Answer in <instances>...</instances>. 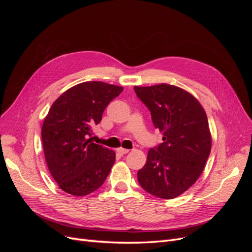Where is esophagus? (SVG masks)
<instances>
[{
    "label": "esophagus",
    "instance_id": "obj_1",
    "mask_svg": "<svg viewBox=\"0 0 252 252\" xmlns=\"http://www.w3.org/2000/svg\"><path fill=\"white\" fill-rule=\"evenodd\" d=\"M117 151H118V154H120L121 156H123V155H126V154H128V152H129V149H126V148H122V147H120V148H118V149H117Z\"/></svg>",
    "mask_w": 252,
    "mask_h": 252
}]
</instances>
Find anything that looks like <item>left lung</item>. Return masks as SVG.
<instances>
[{"label": "left lung", "instance_id": "obj_1", "mask_svg": "<svg viewBox=\"0 0 252 252\" xmlns=\"http://www.w3.org/2000/svg\"><path fill=\"white\" fill-rule=\"evenodd\" d=\"M134 91L163 133V143L148 151L146 164L138 171L139 184L159 199H173L194 184L207 162V116L193 95L177 86H135Z\"/></svg>", "mask_w": 252, "mask_h": 252}]
</instances>
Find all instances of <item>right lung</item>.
I'll return each mask as SVG.
<instances>
[{
    "instance_id": "1",
    "label": "right lung",
    "mask_w": 252,
    "mask_h": 252,
    "mask_svg": "<svg viewBox=\"0 0 252 252\" xmlns=\"http://www.w3.org/2000/svg\"><path fill=\"white\" fill-rule=\"evenodd\" d=\"M122 91L104 82H84L66 90L49 109L42 126L44 155L52 178L67 193L90 194L109 174L116 152L88 136Z\"/></svg>"
}]
</instances>
